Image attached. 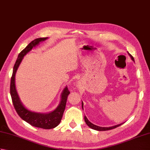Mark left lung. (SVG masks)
Instances as JSON below:
<instances>
[{"label": "left lung", "instance_id": "obj_1", "mask_svg": "<svg viewBox=\"0 0 150 150\" xmlns=\"http://www.w3.org/2000/svg\"><path fill=\"white\" fill-rule=\"evenodd\" d=\"M128 54H129V55L131 57L132 59L133 60V61H134V58H133V57L131 55V54H129V53H128ZM82 108H83V103H82ZM84 120H85V122H86V123L87 125L89 127H90V128H91V129H93L97 130V131H107V130H110V129H112L115 128H117V127L121 125V124H119V125H116V126H111V127H108V128H107V127H100V126L95 125V124H92L91 122H90V121H89L88 119H87V117L86 116H84Z\"/></svg>", "mask_w": 150, "mask_h": 150}]
</instances>
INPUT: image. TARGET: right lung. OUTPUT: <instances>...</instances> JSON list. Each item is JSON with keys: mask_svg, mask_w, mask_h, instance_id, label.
Wrapping results in <instances>:
<instances>
[{"mask_svg": "<svg viewBox=\"0 0 150 150\" xmlns=\"http://www.w3.org/2000/svg\"><path fill=\"white\" fill-rule=\"evenodd\" d=\"M47 39V37H44L38 38V39L33 40L18 54V58L17 60H16L15 64L13 66L10 83V94L13 104L15 109L19 117L22 120H25L28 123L31 124V126L37 127V128H40L46 129L55 128L56 126L59 125L60 121H61L64 111L66 108L67 98H68V95L70 93L68 87H66L64 89L61 95V100H60V103L58 107L53 111H52V112L49 113H35L26 109L22 105L21 102V100L18 97L17 90H16L15 88V76L16 71H17L24 56L28 52H29L30 50H31V49L33 47L37 45V44H39L40 42L45 40Z\"/></svg>", "mask_w": 150, "mask_h": 150, "instance_id": "1", "label": "right lung"}]
</instances>
